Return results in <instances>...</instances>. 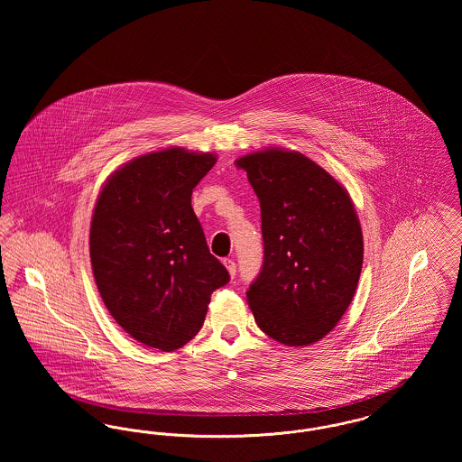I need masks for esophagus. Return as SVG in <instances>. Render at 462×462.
Here are the masks:
<instances>
[{
    "mask_svg": "<svg viewBox=\"0 0 462 462\" xmlns=\"http://www.w3.org/2000/svg\"><path fill=\"white\" fill-rule=\"evenodd\" d=\"M223 264L226 266V270H228L230 277L234 279V277H236V273H237V264H236V262H234L232 258H225V260H223Z\"/></svg>",
    "mask_w": 462,
    "mask_h": 462,
    "instance_id": "1",
    "label": "esophagus"
}]
</instances>
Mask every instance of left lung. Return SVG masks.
Here are the masks:
<instances>
[{"label":"left lung","mask_w":462,"mask_h":462,"mask_svg":"<svg viewBox=\"0 0 462 462\" xmlns=\"http://www.w3.org/2000/svg\"><path fill=\"white\" fill-rule=\"evenodd\" d=\"M236 164L260 199L263 264L247 303L258 328L305 346L336 328L352 303L364 262L348 192L307 155L266 149Z\"/></svg>","instance_id":"8db88e82"}]
</instances>
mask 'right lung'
I'll return each instance as SVG.
<instances>
[{
	"mask_svg": "<svg viewBox=\"0 0 462 462\" xmlns=\"http://www.w3.org/2000/svg\"><path fill=\"white\" fill-rule=\"evenodd\" d=\"M215 162L217 155L178 147L140 155L97 199L89 228L95 282L114 320L151 348L189 343L213 291L230 281L190 204Z\"/></svg>",
	"mask_w": 462,
	"mask_h": 462,
	"instance_id": "obj_1",
	"label": "right lung"
}]
</instances>
